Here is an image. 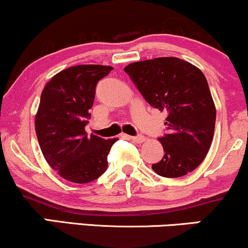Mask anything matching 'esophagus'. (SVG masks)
<instances>
[{
  "mask_svg": "<svg viewBox=\"0 0 248 248\" xmlns=\"http://www.w3.org/2000/svg\"><path fill=\"white\" fill-rule=\"evenodd\" d=\"M129 139L132 140V141L136 142V143H142L144 141V136L143 135H137V136H129Z\"/></svg>",
  "mask_w": 248,
  "mask_h": 248,
  "instance_id": "obj_1",
  "label": "esophagus"
}]
</instances>
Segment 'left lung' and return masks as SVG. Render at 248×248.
<instances>
[{
  "instance_id": "obj_1",
  "label": "left lung",
  "mask_w": 248,
  "mask_h": 248,
  "mask_svg": "<svg viewBox=\"0 0 248 248\" xmlns=\"http://www.w3.org/2000/svg\"><path fill=\"white\" fill-rule=\"evenodd\" d=\"M124 71L143 98L166 113L168 133L158 139L165 154L151 168L165 178L194 171L209 151L216 122V107L203 73L178 58L134 62Z\"/></svg>"
}]
</instances>
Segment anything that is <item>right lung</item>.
I'll list each match as a JSON object with an SVG mask.
<instances>
[{"label":"right lung","instance_id":"right-lung-1","mask_svg":"<svg viewBox=\"0 0 248 248\" xmlns=\"http://www.w3.org/2000/svg\"><path fill=\"white\" fill-rule=\"evenodd\" d=\"M113 68L74 65L45 85L35 115V133L45 159L65 180L86 184L106 171L107 156L118 139L88 136L97 83Z\"/></svg>","mask_w":248,"mask_h":248}]
</instances>
